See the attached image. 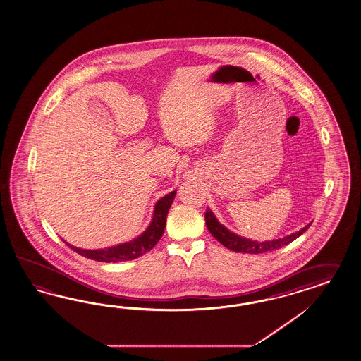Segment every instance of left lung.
<instances>
[{
	"label": "left lung",
	"mask_w": 361,
	"mask_h": 361,
	"mask_svg": "<svg viewBox=\"0 0 361 361\" xmlns=\"http://www.w3.org/2000/svg\"><path fill=\"white\" fill-rule=\"evenodd\" d=\"M205 224H207V228H208V231H211L213 237L219 240L221 245H224L226 249L235 251V252H246V254H260V252H267V251L281 249L283 246H287L288 243L296 240L297 237H300L302 233H305L307 228L310 226V224H309V225H306L304 229L296 231V233H293L288 237H284V238L266 240V242H257V240L242 238L240 235H235L234 233L228 231L225 226H222L221 224L217 221V219L214 217V214L209 209H207V212H205Z\"/></svg>",
	"instance_id": "left-lung-1"
}]
</instances>
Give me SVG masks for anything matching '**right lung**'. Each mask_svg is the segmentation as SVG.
Wrapping results in <instances>:
<instances>
[{"label":"right lung","instance_id":"add662e5","mask_svg":"<svg viewBox=\"0 0 361 361\" xmlns=\"http://www.w3.org/2000/svg\"><path fill=\"white\" fill-rule=\"evenodd\" d=\"M174 197H176V191L170 192L158 200L156 208H154L153 220L150 222L148 229L144 231L139 238H136L132 242L118 245L115 247L106 250L78 249L66 242L65 243L73 251L78 252L80 255H82L85 258L93 259L97 262L110 263V262H123V260L139 258L153 249L157 245L158 240H161L164 231H165V226H166L167 212L171 207Z\"/></svg>","mask_w":361,"mask_h":361}]
</instances>
